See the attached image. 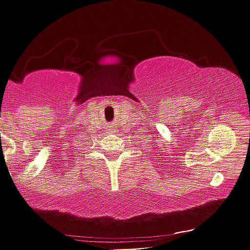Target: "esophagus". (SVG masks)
I'll list each match as a JSON object with an SVG mask.
<instances>
[{
    "instance_id": "1",
    "label": "esophagus",
    "mask_w": 250,
    "mask_h": 250,
    "mask_svg": "<svg viewBox=\"0 0 250 250\" xmlns=\"http://www.w3.org/2000/svg\"><path fill=\"white\" fill-rule=\"evenodd\" d=\"M110 131H114V129H113V130H110Z\"/></svg>"
}]
</instances>
